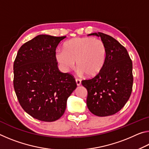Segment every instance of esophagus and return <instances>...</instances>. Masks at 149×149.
<instances>
[{"instance_id":"1","label":"esophagus","mask_w":149,"mask_h":149,"mask_svg":"<svg viewBox=\"0 0 149 149\" xmlns=\"http://www.w3.org/2000/svg\"><path fill=\"white\" fill-rule=\"evenodd\" d=\"M75 81H76V84L77 86H79L81 85V80L79 79H75Z\"/></svg>"}]
</instances>
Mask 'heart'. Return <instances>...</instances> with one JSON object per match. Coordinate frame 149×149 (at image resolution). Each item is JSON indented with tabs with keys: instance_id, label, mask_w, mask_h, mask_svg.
Masks as SVG:
<instances>
[{
	"instance_id": "b5f03b06",
	"label": "heart",
	"mask_w": 149,
	"mask_h": 149,
	"mask_svg": "<svg viewBox=\"0 0 149 149\" xmlns=\"http://www.w3.org/2000/svg\"><path fill=\"white\" fill-rule=\"evenodd\" d=\"M107 47L102 40L93 37H76L56 52V59L64 72H69L76 62L78 72L95 77L101 72L107 60Z\"/></svg>"
}]
</instances>
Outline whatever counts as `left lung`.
Wrapping results in <instances>:
<instances>
[{"label": "left lung", "instance_id": "8db88e82", "mask_svg": "<svg viewBox=\"0 0 149 149\" xmlns=\"http://www.w3.org/2000/svg\"><path fill=\"white\" fill-rule=\"evenodd\" d=\"M88 35L101 38L107 55L101 72L92 79L81 81L87 90V107L98 116L113 115L124 107L132 94V61L125 48L110 35L100 32Z\"/></svg>", "mask_w": 149, "mask_h": 149}]
</instances>
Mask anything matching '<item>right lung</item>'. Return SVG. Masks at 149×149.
<instances>
[{"mask_svg":"<svg viewBox=\"0 0 149 149\" xmlns=\"http://www.w3.org/2000/svg\"><path fill=\"white\" fill-rule=\"evenodd\" d=\"M65 36L37 35L20 47L14 63V88L22 108L35 119L54 122L64 114L76 89L75 79L58 68L56 49Z\"/></svg>","mask_w":149,"mask_h":149,"instance_id":"right-lung-1","label":"right lung"}]
</instances>
